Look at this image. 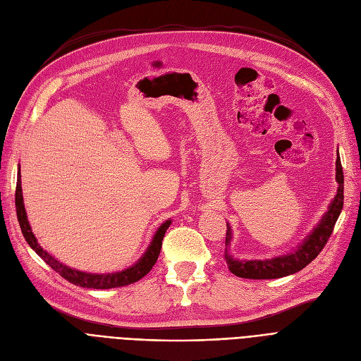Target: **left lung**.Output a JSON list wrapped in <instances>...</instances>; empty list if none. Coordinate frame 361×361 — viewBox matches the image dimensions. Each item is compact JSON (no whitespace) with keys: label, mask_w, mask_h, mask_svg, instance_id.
I'll use <instances>...</instances> for the list:
<instances>
[{"label":"left lung","mask_w":361,"mask_h":361,"mask_svg":"<svg viewBox=\"0 0 361 361\" xmlns=\"http://www.w3.org/2000/svg\"><path fill=\"white\" fill-rule=\"evenodd\" d=\"M336 181L339 184V188H337V193L331 201V205L329 207V212L324 214L318 226L313 229L312 234L294 253L264 261H238L226 253L225 259L229 267V271L243 279H277L303 270L307 264L318 257L325 244H327L337 222V217H339L343 208V171L339 154H337L336 160ZM229 240L231 229L228 228L226 246Z\"/></svg>","instance_id":"obj_1"}]
</instances>
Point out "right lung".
Segmentation results:
<instances>
[{"label": "right lung", "mask_w": 361, "mask_h": 361, "mask_svg": "<svg viewBox=\"0 0 361 361\" xmlns=\"http://www.w3.org/2000/svg\"><path fill=\"white\" fill-rule=\"evenodd\" d=\"M15 205H16V214H18V222L20 226L22 234H24L27 243L31 246V249L36 252L39 257L48 264L51 269H54L61 277H64L66 281L76 286H82V288H94V289H109V288H118V286H126L137 282L139 279H142L145 274L149 273V270L153 269V265L156 264L159 253L161 249V240H164L166 229L171 225V220H166V222L161 225L156 235L151 241L148 250L145 252L144 257L139 259L133 267L127 269L120 273H111V274H90V273H82L71 269V267L63 265L61 262H58L54 259L51 255L43 250V247L39 246V243L31 232L30 224L27 220V213H25V207H24V200H22V188H20V171L16 181V193H15Z\"/></svg>", "instance_id": "1"}]
</instances>
